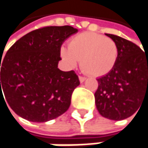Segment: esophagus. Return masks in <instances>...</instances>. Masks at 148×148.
Instances as JSON below:
<instances>
[{"mask_svg": "<svg viewBox=\"0 0 148 148\" xmlns=\"http://www.w3.org/2000/svg\"><path fill=\"white\" fill-rule=\"evenodd\" d=\"M79 82L82 83V82H84V81L86 79V77H83V76H79Z\"/></svg>", "mask_w": 148, "mask_h": 148, "instance_id": "1", "label": "esophagus"}]
</instances>
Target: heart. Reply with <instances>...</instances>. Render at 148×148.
I'll use <instances>...</instances> for the list:
<instances>
[{
	"mask_svg": "<svg viewBox=\"0 0 148 148\" xmlns=\"http://www.w3.org/2000/svg\"><path fill=\"white\" fill-rule=\"evenodd\" d=\"M62 60L69 67H75L79 60L84 72L94 77L109 74L118 58L116 44L103 35L94 32H83L74 37L69 48L60 50Z\"/></svg>",
	"mask_w": 148,
	"mask_h": 148,
	"instance_id": "obj_1",
	"label": "heart"
}]
</instances>
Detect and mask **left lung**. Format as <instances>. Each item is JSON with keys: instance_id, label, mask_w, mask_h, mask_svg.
Instances as JSON below:
<instances>
[{"instance_id": "1", "label": "left lung", "mask_w": 148, "mask_h": 148, "mask_svg": "<svg viewBox=\"0 0 148 148\" xmlns=\"http://www.w3.org/2000/svg\"><path fill=\"white\" fill-rule=\"evenodd\" d=\"M105 35L117 45L118 58L109 74L97 79L95 104L102 116L120 121L132 116L148 97V55L127 39Z\"/></svg>"}]
</instances>
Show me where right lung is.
Masks as SVG:
<instances>
[{
	"mask_svg": "<svg viewBox=\"0 0 148 148\" xmlns=\"http://www.w3.org/2000/svg\"><path fill=\"white\" fill-rule=\"evenodd\" d=\"M77 32L69 25L47 26L19 38L0 61V100L6 99L18 116L32 123L66 112L79 80L73 70H60L58 62L62 45Z\"/></svg>",
	"mask_w": 148,
	"mask_h": 148,
	"instance_id": "1",
	"label": "right lung"
}]
</instances>
